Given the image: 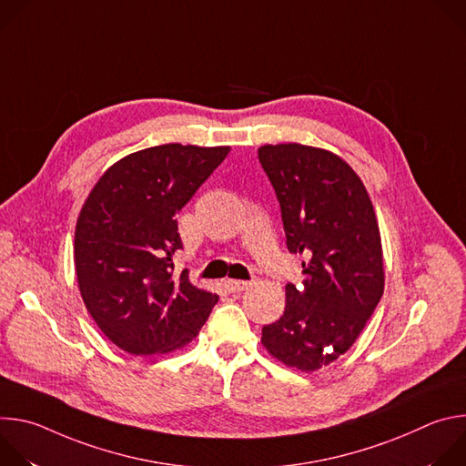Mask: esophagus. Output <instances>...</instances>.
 I'll use <instances>...</instances> for the list:
<instances>
[{
	"mask_svg": "<svg viewBox=\"0 0 466 466\" xmlns=\"http://www.w3.org/2000/svg\"><path fill=\"white\" fill-rule=\"evenodd\" d=\"M225 286H227L228 291H232V293H239V291H245V289L250 286V282H247V280H227Z\"/></svg>",
	"mask_w": 466,
	"mask_h": 466,
	"instance_id": "34e87169",
	"label": "esophagus"
}]
</instances>
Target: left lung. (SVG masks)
Segmentation results:
<instances>
[{
	"label": "left lung",
	"mask_w": 466,
	"mask_h": 466,
	"mask_svg": "<svg viewBox=\"0 0 466 466\" xmlns=\"http://www.w3.org/2000/svg\"><path fill=\"white\" fill-rule=\"evenodd\" d=\"M258 158L282 210L289 252L304 254L302 288L286 286L284 315L261 345L313 372L345 354L383 295V252L370 197L356 171L326 149L261 146Z\"/></svg>",
	"instance_id": "8db88e82"
}]
</instances>
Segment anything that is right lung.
Returning <instances> with one entry per match:
<instances>
[{
    "instance_id": "add662e5",
    "label": "right lung",
    "mask_w": 466,
    "mask_h": 466,
    "mask_svg": "<svg viewBox=\"0 0 466 466\" xmlns=\"http://www.w3.org/2000/svg\"><path fill=\"white\" fill-rule=\"evenodd\" d=\"M230 147L166 144L127 155L97 180L76 227V271L103 334L132 356L186 347L218 295L177 273V214Z\"/></svg>"
}]
</instances>
